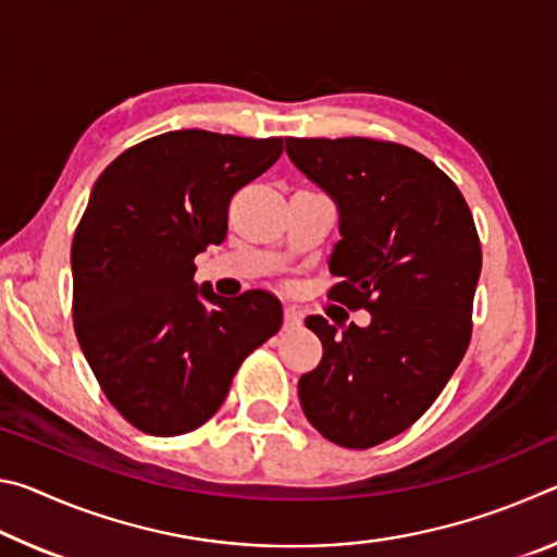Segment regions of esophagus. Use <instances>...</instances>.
Returning a JSON list of instances; mask_svg holds the SVG:
<instances>
[{
  "label": "esophagus",
  "instance_id": "34e87169",
  "mask_svg": "<svg viewBox=\"0 0 557 557\" xmlns=\"http://www.w3.org/2000/svg\"><path fill=\"white\" fill-rule=\"evenodd\" d=\"M301 324V314L295 307H285V329H297Z\"/></svg>",
  "mask_w": 557,
  "mask_h": 557
}]
</instances>
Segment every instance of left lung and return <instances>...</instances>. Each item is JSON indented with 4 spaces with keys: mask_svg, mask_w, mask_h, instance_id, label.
I'll return each instance as SVG.
<instances>
[{
    "mask_svg": "<svg viewBox=\"0 0 557 557\" xmlns=\"http://www.w3.org/2000/svg\"><path fill=\"white\" fill-rule=\"evenodd\" d=\"M287 154L338 209L329 299L371 312L344 332L307 317L324 356L299 403L329 442L369 449L420 420L467 354L482 243L457 184L410 147L287 137Z\"/></svg>",
    "mask_w": 557,
    "mask_h": 557,
    "instance_id": "1",
    "label": "left lung"
}]
</instances>
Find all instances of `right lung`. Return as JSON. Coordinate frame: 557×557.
<instances>
[{"instance_id":"add662e5","label":"right lung","mask_w":557,"mask_h":557,"mask_svg":"<svg viewBox=\"0 0 557 557\" xmlns=\"http://www.w3.org/2000/svg\"><path fill=\"white\" fill-rule=\"evenodd\" d=\"M280 154L282 137L176 129L125 149L92 186L71 248L73 326L112 408L147 435L211 420L240 363L280 332L270 292L225 299L194 282L233 194Z\"/></svg>"}]
</instances>
